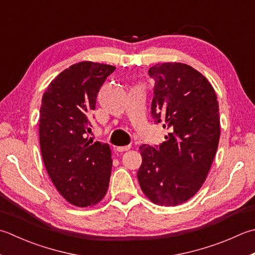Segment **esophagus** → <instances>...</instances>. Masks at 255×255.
<instances>
[{
  "label": "esophagus",
  "mask_w": 255,
  "mask_h": 255,
  "mask_svg": "<svg viewBox=\"0 0 255 255\" xmlns=\"http://www.w3.org/2000/svg\"><path fill=\"white\" fill-rule=\"evenodd\" d=\"M131 148V146L130 144H128V146H124V147H117V150L118 151H127V150H129V149Z\"/></svg>",
  "instance_id": "34e87169"
}]
</instances>
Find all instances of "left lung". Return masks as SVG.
<instances>
[{"mask_svg":"<svg viewBox=\"0 0 255 255\" xmlns=\"http://www.w3.org/2000/svg\"><path fill=\"white\" fill-rule=\"evenodd\" d=\"M148 73L154 79L151 116L169 133L159 147L139 148L137 178L149 200L174 207L206 181L220 139L219 103L208 79L187 64H157Z\"/></svg>","mask_w":255,"mask_h":255,"instance_id":"8db88e82","label":"left lung"}]
</instances>
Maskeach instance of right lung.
Wrapping results in <instances>:
<instances>
[{
    "mask_svg": "<svg viewBox=\"0 0 255 255\" xmlns=\"http://www.w3.org/2000/svg\"><path fill=\"white\" fill-rule=\"evenodd\" d=\"M116 67L81 62L57 75L39 111V144L47 173L58 192L76 207L98 203L112 173L108 143L87 137L102 85Z\"/></svg>",
    "mask_w": 255,
    "mask_h": 255,
    "instance_id": "add662e5",
    "label": "right lung"
}]
</instances>
